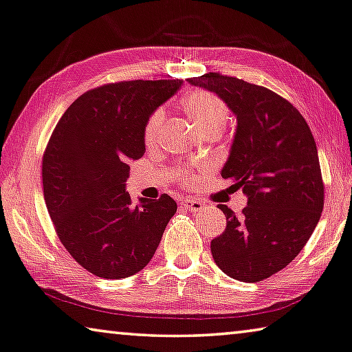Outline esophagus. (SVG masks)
Listing matches in <instances>:
<instances>
[{
    "label": "esophagus",
    "instance_id": "1",
    "mask_svg": "<svg viewBox=\"0 0 352 352\" xmlns=\"http://www.w3.org/2000/svg\"><path fill=\"white\" fill-rule=\"evenodd\" d=\"M181 206L184 207V209H187L190 212H201L204 209V204L201 203V201H197V199H192V198H187V199H182L181 201Z\"/></svg>",
    "mask_w": 352,
    "mask_h": 352
}]
</instances>
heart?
Listing matches in <instances>:
<instances>
[{
    "instance_id": "1",
    "label": "heart",
    "mask_w": 352,
    "mask_h": 352,
    "mask_svg": "<svg viewBox=\"0 0 352 352\" xmlns=\"http://www.w3.org/2000/svg\"><path fill=\"white\" fill-rule=\"evenodd\" d=\"M182 109L192 120L195 129L198 132H204L207 129L220 128L223 129L228 123V107L224 104L223 100H220L217 95L210 94L206 90H195L182 100ZM164 124V111H155L151 117H149L148 123L145 126V132H143V138H145V145L153 146L160 128ZM197 179V175L193 171H184L181 173V182L184 186H188Z\"/></svg>"
}]
</instances>
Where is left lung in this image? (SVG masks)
<instances>
[{
	"label": "left lung",
	"instance_id": "1",
	"mask_svg": "<svg viewBox=\"0 0 352 352\" xmlns=\"http://www.w3.org/2000/svg\"><path fill=\"white\" fill-rule=\"evenodd\" d=\"M187 80L214 91L237 117L221 176L241 187L248 206L241 215L218 206L228 224L212 240V256L232 279H267L299 254L320 221L324 186L312 131L295 106L261 85L220 73Z\"/></svg>",
	"mask_w": 352,
	"mask_h": 352
}]
</instances>
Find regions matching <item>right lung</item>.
<instances>
[{"label": "right lung", "mask_w": 352, "mask_h": 352, "mask_svg": "<svg viewBox=\"0 0 352 352\" xmlns=\"http://www.w3.org/2000/svg\"><path fill=\"white\" fill-rule=\"evenodd\" d=\"M182 82L122 80L85 91L46 145V209L65 250L98 278L123 279L145 268L176 214L166 193L134 206L126 181L131 160L145 154L149 117Z\"/></svg>", "instance_id": "obj_1"}]
</instances>
